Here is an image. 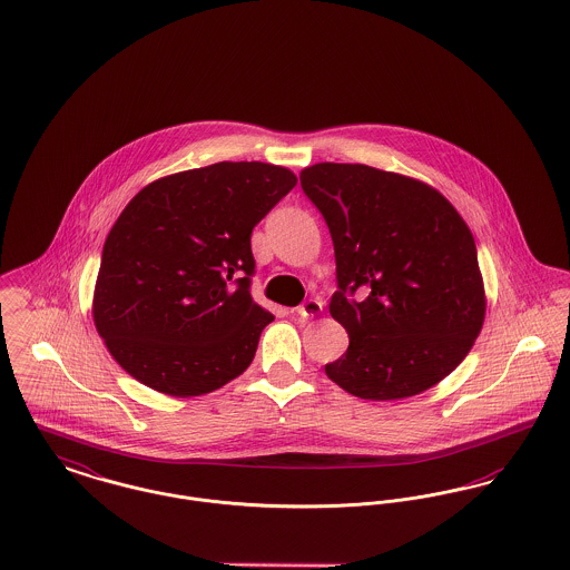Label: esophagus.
<instances>
[{
	"instance_id": "obj_1",
	"label": "esophagus",
	"mask_w": 570,
	"mask_h": 570,
	"mask_svg": "<svg viewBox=\"0 0 570 570\" xmlns=\"http://www.w3.org/2000/svg\"><path fill=\"white\" fill-rule=\"evenodd\" d=\"M321 312H323V302H318V299H307V302H303L297 307V314L303 316V318H312V316H316Z\"/></svg>"
}]
</instances>
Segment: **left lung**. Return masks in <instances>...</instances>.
Here are the masks:
<instances>
[{"label":"left lung","mask_w":570,"mask_h":570,"mask_svg":"<svg viewBox=\"0 0 570 570\" xmlns=\"http://www.w3.org/2000/svg\"><path fill=\"white\" fill-rule=\"evenodd\" d=\"M302 189L334 240L330 314L348 334L327 376L366 401L433 387L465 360L484 321L468 224L433 187L360 164L305 168Z\"/></svg>","instance_id":"1"}]
</instances>
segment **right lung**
<instances>
[{
	"label": "right lung",
	"mask_w": 570,
	"mask_h": 570,
	"mask_svg": "<svg viewBox=\"0 0 570 570\" xmlns=\"http://www.w3.org/2000/svg\"><path fill=\"white\" fill-rule=\"evenodd\" d=\"M297 185L291 169L222 161L144 187L102 245L95 325L139 383L208 394L252 364L273 314L252 297V230Z\"/></svg>",
	"instance_id": "add662e5"
}]
</instances>
